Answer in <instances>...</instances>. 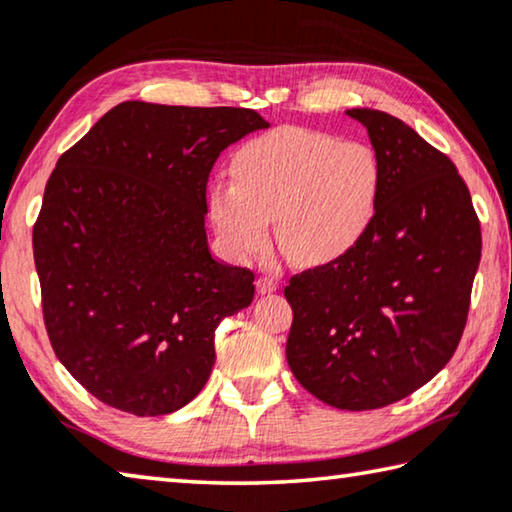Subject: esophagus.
Returning <instances> with one entry per match:
<instances>
[{"label": "esophagus", "instance_id": "1", "mask_svg": "<svg viewBox=\"0 0 512 512\" xmlns=\"http://www.w3.org/2000/svg\"><path fill=\"white\" fill-rule=\"evenodd\" d=\"M280 287V282L273 278V275H262V278H257V291L259 294H271Z\"/></svg>", "mask_w": 512, "mask_h": 512}]
</instances>
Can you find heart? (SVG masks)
Instances as JSON below:
<instances>
[{"label":"heart","instance_id":"b5f03b06","mask_svg":"<svg viewBox=\"0 0 512 512\" xmlns=\"http://www.w3.org/2000/svg\"><path fill=\"white\" fill-rule=\"evenodd\" d=\"M232 184L209 186V218L227 255L250 262L275 243L298 266L326 264L351 250L378 200V164L369 148L312 129L285 127L243 145Z\"/></svg>","mask_w":512,"mask_h":512}]
</instances>
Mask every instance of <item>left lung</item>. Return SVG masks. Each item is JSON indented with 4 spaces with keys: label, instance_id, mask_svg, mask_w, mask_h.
Wrapping results in <instances>:
<instances>
[{
    "label": "left lung",
    "instance_id": "1",
    "mask_svg": "<svg viewBox=\"0 0 512 512\" xmlns=\"http://www.w3.org/2000/svg\"><path fill=\"white\" fill-rule=\"evenodd\" d=\"M346 113L376 150V212L351 250L291 275L287 362L319 401L376 410L426 385L456 353L481 223L444 152L385 111Z\"/></svg>",
    "mask_w": 512,
    "mask_h": 512
}]
</instances>
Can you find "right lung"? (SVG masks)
Masks as SVG:
<instances>
[{"label":"right lung","instance_id":"1","mask_svg":"<svg viewBox=\"0 0 512 512\" xmlns=\"http://www.w3.org/2000/svg\"><path fill=\"white\" fill-rule=\"evenodd\" d=\"M264 127L253 109L132 100L56 161L34 223L43 321L97 401L159 417L205 387L218 323L255 296L253 271L209 253V173Z\"/></svg>","mask_w":512,"mask_h":512}]
</instances>
